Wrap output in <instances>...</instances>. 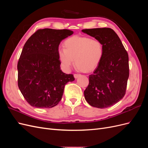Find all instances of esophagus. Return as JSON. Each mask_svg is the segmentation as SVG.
I'll list each match as a JSON object with an SVG mask.
<instances>
[{
    "mask_svg": "<svg viewBox=\"0 0 148 148\" xmlns=\"http://www.w3.org/2000/svg\"><path fill=\"white\" fill-rule=\"evenodd\" d=\"M79 76H80V75H79V74H74L75 78H78Z\"/></svg>",
    "mask_w": 148,
    "mask_h": 148,
    "instance_id": "obj_1",
    "label": "esophagus"
}]
</instances>
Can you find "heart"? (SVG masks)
<instances>
[{
	"mask_svg": "<svg viewBox=\"0 0 148 148\" xmlns=\"http://www.w3.org/2000/svg\"><path fill=\"white\" fill-rule=\"evenodd\" d=\"M104 56V47L98 39L88 37L73 36L64 42V49H60L58 57L62 66L69 71L75 63L77 69L88 73L95 70Z\"/></svg>",
	"mask_w": 148,
	"mask_h": 148,
	"instance_id": "heart-1",
	"label": "heart"
}]
</instances>
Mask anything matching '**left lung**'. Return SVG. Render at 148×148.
<instances>
[{"label":"left lung","instance_id":"obj_1","mask_svg":"<svg viewBox=\"0 0 148 148\" xmlns=\"http://www.w3.org/2000/svg\"><path fill=\"white\" fill-rule=\"evenodd\" d=\"M82 31L99 40L104 47L101 63L89 76V84L84 91L85 99L97 108L109 107L125 95L129 77L128 53L112 29L92 28Z\"/></svg>","mask_w":148,"mask_h":148}]
</instances>
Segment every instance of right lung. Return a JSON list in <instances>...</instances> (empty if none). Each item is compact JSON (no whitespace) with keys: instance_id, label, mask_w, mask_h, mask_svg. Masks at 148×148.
I'll return each instance as SVG.
<instances>
[{"instance_id":"obj_1","label":"right lung","mask_w":148,"mask_h":148,"mask_svg":"<svg viewBox=\"0 0 148 148\" xmlns=\"http://www.w3.org/2000/svg\"><path fill=\"white\" fill-rule=\"evenodd\" d=\"M73 33L69 29H39L25 44L17 65L18 86L31 106H56L65 84L75 80L73 75L62 71L58 57L60 42Z\"/></svg>"}]
</instances>
